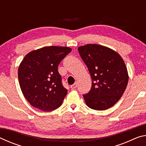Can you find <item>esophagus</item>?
<instances>
[{
	"label": "esophagus",
	"instance_id": "esophagus-1",
	"mask_svg": "<svg viewBox=\"0 0 146 146\" xmlns=\"http://www.w3.org/2000/svg\"><path fill=\"white\" fill-rule=\"evenodd\" d=\"M76 86H77V84H76V83L73 84V85L71 86V88L72 89V90H74V89H75L76 88Z\"/></svg>",
	"mask_w": 146,
	"mask_h": 146
}]
</instances>
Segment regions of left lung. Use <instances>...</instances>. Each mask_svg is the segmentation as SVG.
<instances>
[{"label": "left lung", "mask_w": 146, "mask_h": 146, "mask_svg": "<svg viewBox=\"0 0 146 146\" xmlns=\"http://www.w3.org/2000/svg\"><path fill=\"white\" fill-rule=\"evenodd\" d=\"M92 79L90 91L83 95L86 105L95 110L112 107L122 97L128 83L123 59L116 51L98 44L78 48Z\"/></svg>", "instance_id": "left-lung-1"}]
</instances>
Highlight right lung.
<instances>
[{
    "label": "right lung",
    "instance_id": "obj_1",
    "mask_svg": "<svg viewBox=\"0 0 146 146\" xmlns=\"http://www.w3.org/2000/svg\"><path fill=\"white\" fill-rule=\"evenodd\" d=\"M71 51L68 47H44L24 58L18 70L19 82L24 97L34 108L51 111L62 105L68 90L58 66Z\"/></svg>",
    "mask_w": 146,
    "mask_h": 146
}]
</instances>
